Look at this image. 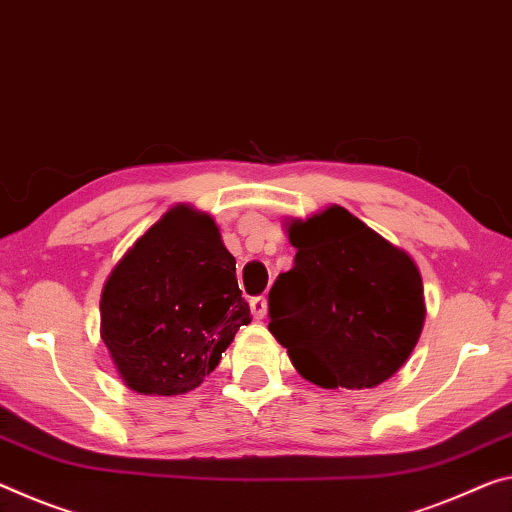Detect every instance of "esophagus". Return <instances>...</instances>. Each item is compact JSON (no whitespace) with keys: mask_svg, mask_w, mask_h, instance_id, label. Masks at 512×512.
<instances>
[{"mask_svg":"<svg viewBox=\"0 0 512 512\" xmlns=\"http://www.w3.org/2000/svg\"><path fill=\"white\" fill-rule=\"evenodd\" d=\"M250 312H253L255 319H264V316H266V298L264 296L250 298Z\"/></svg>","mask_w":512,"mask_h":512,"instance_id":"34e87169","label":"esophagus"}]
</instances>
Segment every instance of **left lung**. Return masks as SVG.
Masks as SVG:
<instances>
[{"instance_id": "obj_1", "label": "left lung", "mask_w": 512, "mask_h": 512, "mask_svg": "<svg viewBox=\"0 0 512 512\" xmlns=\"http://www.w3.org/2000/svg\"><path fill=\"white\" fill-rule=\"evenodd\" d=\"M294 269L269 291V330L303 378L326 389L385 383L424 328L415 262L344 207L289 225Z\"/></svg>"}]
</instances>
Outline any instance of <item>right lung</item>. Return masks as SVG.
Instances as JSON below:
<instances>
[{
  "mask_svg": "<svg viewBox=\"0 0 512 512\" xmlns=\"http://www.w3.org/2000/svg\"><path fill=\"white\" fill-rule=\"evenodd\" d=\"M100 335L120 378L141 394L196 389L250 323L237 262L212 216L177 205L104 282Z\"/></svg>",
  "mask_w": 512,
  "mask_h": 512,
  "instance_id": "1",
  "label": "right lung"
}]
</instances>
